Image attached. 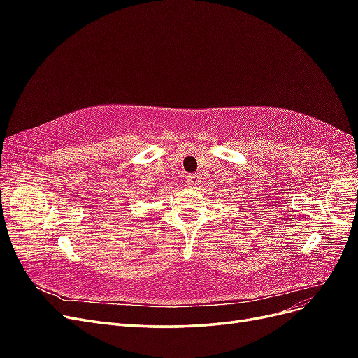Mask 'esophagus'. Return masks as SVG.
<instances>
[{"instance_id": "1", "label": "esophagus", "mask_w": 358, "mask_h": 358, "mask_svg": "<svg viewBox=\"0 0 358 358\" xmlns=\"http://www.w3.org/2000/svg\"><path fill=\"white\" fill-rule=\"evenodd\" d=\"M201 175H199V173H191V175L187 176V183L191 187V188H197L200 183H201Z\"/></svg>"}]
</instances>
